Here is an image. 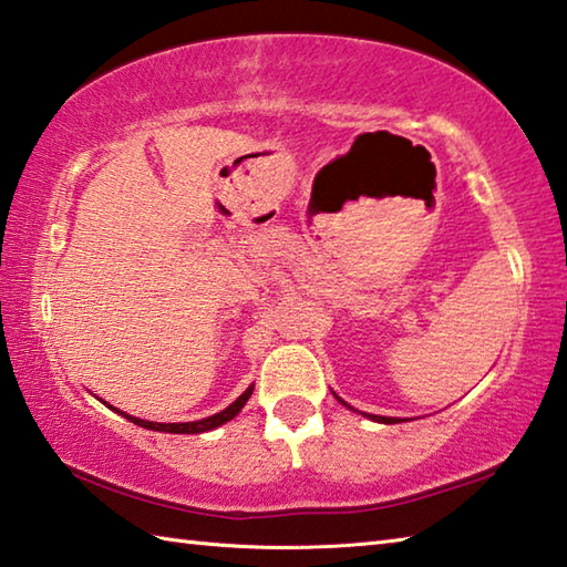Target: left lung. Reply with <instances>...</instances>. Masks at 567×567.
<instances>
[{
    "label": "left lung",
    "instance_id": "8db88e82",
    "mask_svg": "<svg viewBox=\"0 0 567 567\" xmlns=\"http://www.w3.org/2000/svg\"><path fill=\"white\" fill-rule=\"evenodd\" d=\"M339 399V396H337ZM339 401H342V399H339ZM342 404H344V401H342ZM344 406H349V404H344ZM349 409H352V406H349ZM367 416V414H364ZM369 419H372V421H379V424H396V421L399 419H391V416H369Z\"/></svg>",
    "mask_w": 567,
    "mask_h": 567
}]
</instances>
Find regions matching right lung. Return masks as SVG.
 Listing matches in <instances>:
<instances>
[{
  "instance_id": "right-lung-1",
  "label": "right lung",
  "mask_w": 567,
  "mask_h": 567,
  "mask_svg": "<svg viewBox=\"0 0 567 567\" xmlns=\"http://www.w3.org/2000/svg\"><path fill=\"white\" fill-rule=\"evenodd\" d=\"M250 394H252V386H248L243 391V394L233 401V404L228 406V409H223L220 414H213V416H208V419H200V421H185V424H156V421H143V419H136V416H128V414H123V411H118V409H113V411H118L121 416H126L128 421H133V424L136 426H143V429H151V431H166V434H203V431H210V429H218V426H223L225 421H230V419H235L240 414V409L248 404V399H250Z\"/></svg>"
}]
</instances>
